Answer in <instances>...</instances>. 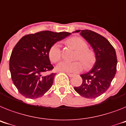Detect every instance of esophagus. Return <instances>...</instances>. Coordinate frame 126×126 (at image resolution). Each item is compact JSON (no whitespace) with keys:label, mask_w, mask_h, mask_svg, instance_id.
<instances>
[{"label":"esophagus","mask_w":126,"mask_h":126,"mask_svg":"<svg viewBox=\"0 0 126 126\" xmlns=\"http://www.w3.org/2000/svg\"><path fill=\"white\" fill-rule=\"evenodd\" d=\"M67 75H68L69 77H71V78H72V77H74L75 76V75H73V74H71V73H67Z\"/></svg>","instance_id":"obj_1"}]
</instances>
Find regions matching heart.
Returning a JSON list of instances; mask_svg holds the SVG:
<instances>
[{"instance_id":"obj_1","label":"heart","mask_w":126,"mask_h":126,"mask_svg":"<svg viewBox=\"0 0 126 126\" xmlns=\"http://www.w3.org/2000/svg\"><path fill=\"white\" fill-rule=\"evenodd\" d=\"M66 43L68 46L76 50L75 60H78L82 64L84 68L91 69L96 61L95 53L88 48L87 44L79 37H72L67 39ZM49 59L52 62H57L62 58V50L57 43L53 45L48 51ZM56 69L59 71L67 73H78L82 69V65L78 61L70 62L62 61L57 64Z\"/></svg>"}]
</instances>
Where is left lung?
Returning <instances> with one entry per match:
<instances>
[{
    "instance_id": "obj_1",
    "label": "left lung",
    "mask_w": 126,
    "mask_h": 126,
    "mask_svg": "<svg viewBox=\"0 0 126 126\" xmlns=\"http://www.w3.org/2000/svg\"><path fill=\"white\" fill-rule=\"evenodd\" d=\"M94 50L96 62L90 71L82 74V83L75 91L86 98L99 97L110 87L117 71V59L114 48L105 37L90 30H78ZM74 33V32H73Z\"/></svg>"
}]
</instances>
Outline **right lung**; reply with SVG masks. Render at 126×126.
<instances>
[{"instance_id":"add662e5","label":"right lung","mask_w":126,"mask_h":126,"mask_svg":"<svg viewBox=\"0 0 126 126\" xmlns=\"http://www.w3.org/2000/svg\"><path fill=\"white\" fill-rule=\"evenodd\" d=\"M71 33L45 31L25 35L14 47L9 60L12 80L21 95L29 99L41 97L51 88L55 73L44 75L53 69L50 47Z\"/></svg>"}]
</instances>
